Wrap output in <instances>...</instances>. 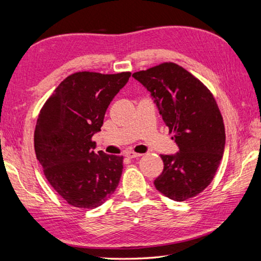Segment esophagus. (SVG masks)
<instances>
[{
	"label": "esophagus",
	"mask_w": 261,
	"mask_h": 261,
	"mask_svg": "<svg viewBox=\"0 0 261 261\" xmlns=\"http://www.w3.org/2000/svg\"><path fill=\"white\" fill-rule=\"evenodd\" d=\"M125 156H127L128 159H135V158H140L142 156L141 153H136V152H133V151H128L125 153Z\"/></svg>",
	"instance_id": "obj_1"
}]
</instances>
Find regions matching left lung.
<instances>
[{"instance_id": "1", "label": "left lung", "mask_w": 261, "mask_h": 261, "mask_svg": "<svg viewBox=\"0 0 261 261\" xmlns=\"http://www.w3.org/2000/svg\"><path fill=\"white\" fill-rule=\"evenodd\" d=\"M133 76L155 98L179 146L175 155H161L163 171L154 186L170 199L195 197L214 179L224 153L225 128L215 98L200 80L172 62Z\"/></svg>"}]
</instances>
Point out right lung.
<instances>
[{"label":"right lung","instance_id":"obj_1","mask_svg":"<svg viewBox=\"0 0 261 261\" xmlns=\"http://www.w3.org/2000/svg\"><path fill=\"white\" fill-rule=\"evenodd\" d=\"M129 77L130 72L73 73L40 109L34 136L37 160L51 187L74 207L95 208L119 184L124 158L95 153L92 136Z\"/></svg>","mask_w":261,"mask_h":261}]
</instances>
